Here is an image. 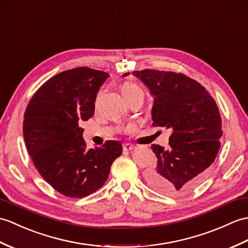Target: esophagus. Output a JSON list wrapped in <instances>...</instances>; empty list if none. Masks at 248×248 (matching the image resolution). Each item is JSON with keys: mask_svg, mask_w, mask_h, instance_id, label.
<instances>
[{"mask_svg": "<svg viewBox=\"0 0 248 248\" xmlns=\"http://www.w3.org/2000/svg\"><path fill=\"white\" fill-rule=\"evenodd\" d=\"M135 147L133 145H130V143H124V151H132Z\"/></svg>", "mask_w": 248, "mask_h": 248, "instance_id": "esophagus-1", "label": "esophagus"}]
</instances>
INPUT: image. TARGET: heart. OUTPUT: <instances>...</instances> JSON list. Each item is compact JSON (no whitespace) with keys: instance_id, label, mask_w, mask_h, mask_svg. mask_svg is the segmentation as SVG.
<instances>
[{"instance_id":"obj_1","label":"heart","mask_w":248,"mask_h":248,"mask_svg":"<svg viewBox=\"0 0 248 248\" xmlns=\"http://www.w3.org/2000/svg\"><path fill=\"white\" fill-rule=\"evenodd\" d=\"M123 94H132V93H135V92H142L140 90V88L138 85H136L135 83H131V82H126L123 85V89H122Z\"/></svg>"}]
</instances>
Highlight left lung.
<instances>
[{
	"label": "left lung",
	"mask_w": 248,
	"mask_h": 248,
	"mask_svg": "<svg viewBox=\"0 0 248 248\" xmlns=\"http://www.w3.org/2000/svg\"><path fill=\"white\" fill-rule=\"evenodd\" d=\"M132 75L154 98L152 124L172 131L169 149L151 146L157 165L148 171L147 182L167 195L186 193L204 180L220 150L223 131L217 103L204 86L184 74L143 70Z\"/></svg>",
	"instance_id": "obj_1"
}]
</instances>
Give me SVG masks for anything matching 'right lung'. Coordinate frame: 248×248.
I'll return each mask as SVG.
<instances>
[{
	"label": "right lung",
	"instance_id": "1",
	"mask_svg": "<svg viewBox=\"0 0 248 248\" xmlns=\"http://www.w3.org/2000/svg\"><path fill=\"white\" fill-rule=\"evenodd\" d=\"M110 75L90 67L47 80L28 103L23 135L39 173L57 191L84 198L103 186L123 153L118 140L88 149L80 126L94 115L96 95Z\"/></svg>",
	"mask_w": 248,
	"mask_h": 248
}]
</instances>
